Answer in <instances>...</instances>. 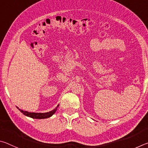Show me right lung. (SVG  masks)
<instances>
[{"mask_svg":"<svg viewBox=\"0 0 148 148\" xmlns=\"http://www.w3.org/2000/svg\"><path fill=\"white\" fill-rule=\"evenodd\" d=\"M59 105L57 106V107L54 108V110L50 111L49 112H45V113H36V112H27V111H24L23 110H21L20 108H18L17 107V108L19 109L21 112L23 114L28 116V117L32 118L34 119H45V118H48L51 116H53L57 110V108L58 107Z\"/></svg>","mask_w":148,"mask_h":148,"instance_id":"add662e5","label":"right lung"}]
</instances>
